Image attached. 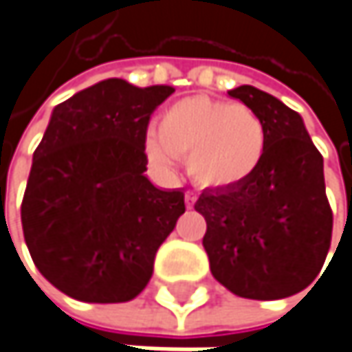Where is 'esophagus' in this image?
Instances as JSON below:
<instances>
[{
	"label": "esophagus",
	"instance_id": "34e87169",
	"mask_svg": "<svg viewBox=\"0 0 352 352\" xmlns=\"http://www.w3.org/2000/svg\"><path fill=\"white\" fill-rule=\"evenodd\" d=\"M195 201H197V195L193 193V191H187V193H185V205H187L189 209L195 205Z\"/></svg>",
	"mask_w": 352,
	"mask_h": 352
}]
</instances>
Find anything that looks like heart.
<instances>
[{"mask_svg":"<svg viewBox=\"0 0 352 352\" xmlns=\"http://www.w3.org/2000/svg\"><path fill=\"white\" fill-rule=\"evenodd\" d=\"M267 153L263 119L247 105L193 95L161 115L159 131L147 135V155L171 171L187 157V171L199 187L237 189L255 175Z\"/></svg>","mask_w":352,"mask_h":352,"instance_id":"1","label":"heart"}]
</instances>
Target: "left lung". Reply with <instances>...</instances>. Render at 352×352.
Returning a JSON list of instances; mask_svg holds the SVG:
<instances>
[{"label":"left lung","instance_id":"obj_1","mask_svg":"<svg viewBox=\"0 0 352 352\" xmlns=\"http://www.w3.org/2000/svg\"><path fill=\"white\" fill-rule=\"evenodd\" d=\"M263 119L267 153L247 183L207 189L195 211L207 221L203 247L213 277L233 295L275 300L307 289L333 235L322 155L297 111L257 87L229 91Z\"/></svg>","mask_w":352,"mask_h":352}]
</instances>
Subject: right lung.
<instances>
[{"label":"right lung","instance_id":"right-lung-1","mask_svg":"<svg viewBox=\"0 0 352 352\" xmlns=\"http://www.w3.org/2000/svg\"><path fill=\"white\" fill-rule=\"evenodd\" d=\"M173 91L105 79L53 109L21 225L35 267L67 297L127 302L151 279L157 249L185 213L183 191L143 175L149 119Z\"/></svg>","mask_w":352,"mask_h":352}]
</instances>
